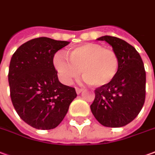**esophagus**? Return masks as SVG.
Masks as SVG:
<instances>
[{
	"label": "esophagus",
	"instance_id": "1",
	"mask_svg": "<svg viewBox=\"0 0 155 155\" xmlns=\"http://www.w3.org/2000/svg\"><path fill=\"white\" fill-rule=\"evenodd\" d=\"M75 91H76V93H77V94H80V93H81L82 92V91H83V89H81V88H76L75 89Z\"/></svg>",
	"mask_w": 155,
	"mask_h": 155
}]
</instances>
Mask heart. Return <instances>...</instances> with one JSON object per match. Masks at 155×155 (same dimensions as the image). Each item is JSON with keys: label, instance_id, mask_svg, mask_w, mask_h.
Returning a JSON list of instances; mask_svg holds the SVG:
<instances>
[{"label": "heart", "instance_id": "heart-1", "mask_svg": "<svg viewBox=\"0 0 155 155\" xmlns=\"http://www.w3.org/2000/svg\"><path fill=\"white\" fill-rule=\"evenodd\" d=\"M67 58L56 54L54 65L62 82L70 85L81 75L89 85L102 87L109 85L118 73L120 60L117 54L101 44L87 43L67 52Z\"/></svg>", "mask_w": 155, "mask_h": 155}]
</instances>
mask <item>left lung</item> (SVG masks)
Masks as SVG:
<instances>
[{"label": "left lung", "instance_id": "1", "mask_svg": "<svg viewBox=\"0 0 155 155\" xmlns=\"http://www.w3.org/2000/svg\"><path fill=\"white\" fill-rule=\"evenodd\" d=\"M97 40L106 41L117 54L118 73L109 85L95 90L91 105L93 115L105 127H120L131 123L141 111L146 94V73L138 52L126 41L112 36Z\"/></svg>", "mask_w": 155, "mask_h": 155}]
</instances>
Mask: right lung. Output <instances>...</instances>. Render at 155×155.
Wrapping results in <instances>:
<instances>
[{
    "label": "right lung",
    "instance_id": "right-lung-1",
    "mask_svg": "<svg viewBox=\"0 0 155 155\" xmlns=\"http://www.w3.org/2000/svg\"><path fill=\"white\" fill-rule=\"evenodd\" d=\"M70 44L41 37L29 40L12 57L8 81L17 114L37 129H53L63 121L75 89L59 81L54 65L56 52Z\"/></svg>",
    "mask_w": 155,
    "mask_h": 155
}]
</instances>
